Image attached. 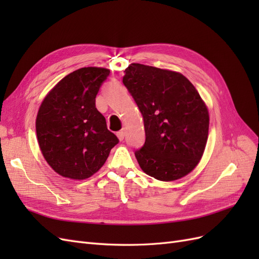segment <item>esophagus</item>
<instances>
[{
    "instance_id": "34e87169",
    "label": "esophagus",
    "mask_w": 259,
    "mask_h": 259,
    "mask_svg": "<svg viewBox=\"0 0 259 259\" xmlns=\"http://www.w3.org/2000/svg\"><path fill=\"white\" fill-rule=\"evenodd\" d=\"M116 136L117 138H119L120 140H123L124 139V136H125V131L124 130H121L116 133Z\"/></svg>"
}]
</instances>
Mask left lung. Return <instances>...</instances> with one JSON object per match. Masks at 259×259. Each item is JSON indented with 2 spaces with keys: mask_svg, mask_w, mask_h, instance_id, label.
I'll return each mask as SVG.
<instances>
[{
  "mask_svg": "<svg viewBox=\"0 0 259 259\" xmlns=\"http://www.w3.org/2000/svg\"><path fill=\"white\" fill-rule=\"evenodd\" d=\"M123 84L144 117L146 140L135 151L149 176L171 182L189 174L207 142V108L192 83L170 70L142 64L125 69Z\"/></svg>",
  "mask_w": 259,
  "mask_h": 259,
  "instance_id": "1",
  "label": "left lung"
}]
</instances>
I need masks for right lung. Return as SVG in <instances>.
<instances>
[{
  "label": "right lung",
  "mask_w": 259,
  "mask_h": 259,
  "mask_svg": "<svg viewBox=\"0 0 259 259\" xmlns=\"http://www.w3.org/2000/svg\"><path fill=\"white\" fill-rule=\"evenodd\" d=\"M109 73L110 70L97 67L75 70L57 83L38 109V146L49 165L61 176L91 177L119 143L96 108V95Z\"/></svg>",
  "instance_id": "1"
}]
</instances>
